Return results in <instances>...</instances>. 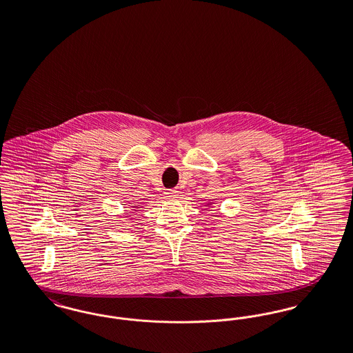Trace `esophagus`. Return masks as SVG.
<instances>
[{
    "label": "esophagus",
    "mask_w": 353,
    "mask_h": 353,
    "mask_svg": "<svg viewBox=\"0 0 353 353\" xmlns=\"http://www.w3.org/2000/svg\"><path fill=\"white\" fill-rule=\"evenodd\" d=\"M177 196H179V192L174 190V189H169V190L165 192V197L168 200H174V199H177Z\"/></svg>",
    "instance_id": "1"
}]
</instances>
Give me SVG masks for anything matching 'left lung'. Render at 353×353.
Listing matches in <instances>:
<instances>
[{
  "instance_id": "obj_1",
  "label": "left lung",
  "mask_w": 353,
  "mask_h": 353,
  "mask_svg": "<svg viewBox=\"0 0 353 353\" xmlns=\"http://www.w3.org/2000/svg\"><path fill=\"white\" fill-rule=\"evenodd\" d=\"M206 205H210V203H206Z\"/></svg>"
}]
</instances>
